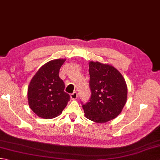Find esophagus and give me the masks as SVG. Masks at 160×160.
<instances>
[{"label": "esophagus", "mask_w": 160, "mask_h": 160, "mask_svg": "<svg viewBox=\"0 0 160 160\" xmlns=\"http://www.w3.org/2000/svg\"><path fill=\"white\" fill-rule=\"evenodd\" d=\"M70 97H71V100H76V98H78V93H77V92H73V93H71L70 95Z\"/></svg>", "instance_id": "34e87169"}]
</instances>
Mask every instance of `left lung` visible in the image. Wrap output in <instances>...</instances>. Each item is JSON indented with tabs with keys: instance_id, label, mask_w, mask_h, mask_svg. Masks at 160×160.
<instances>
[{
	"instance_id": "8db88e82",
	"label": "left lung",
	"mask_w": 160,
	"mask_h": 160,
	"mask_svg": "<svg viewBox=\"0 0 160 160\" xmlns=\"http://www.w3.org/2000/svg\"><path fill=\"white\" fill-rule=\"evenodd\" d=\"M91 96L82 104L85 117L97 123L116 118L127 99V86L117 69L108 64L91 61L89 63Z\"/></svg>"
}]
</instances>
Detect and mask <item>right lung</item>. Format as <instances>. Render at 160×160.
<instances>
[{
  "instance_id": "right-lung-1",
  "label": "right lung",
  "mask_w": 160,
  "mask_h": 160,
  "mask_svg": "<svg viewBox=\"0 0 160 160\" xmlns=\"http://www.w3.org/2000/svg\"><path fill=\"white\" fill-rule=\"evenodd\" d=\"M65 59H56L40 68L29 84L28 91L30 108L38 117L54 118L62 113L70 100L64 92V83L59 71Z\"/></svg>"
}]
</instances>
